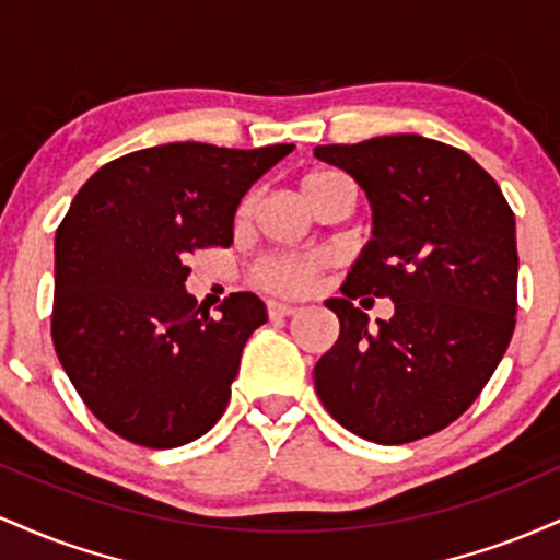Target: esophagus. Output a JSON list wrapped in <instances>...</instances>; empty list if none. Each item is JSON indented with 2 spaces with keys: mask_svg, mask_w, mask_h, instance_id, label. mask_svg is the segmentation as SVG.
Returning <instances> with one entry per match:
<instances>
[{
  "mask_svg": "<svg viewBox=\"0 0 560 560\" xmlns=\"http://www.w3.org/2000/svg\"><path fill=\"white\" fill-rule=\"evenodd\" d=\"M300 307L298 305H289V302H268V316L271 318H289L294 316Z\"/></svg>",
  "mask_w": 560,
  "mask_h": 560,
  "instance_id": "esophagus-1",
  "label": "esophagus"
}]
</instances>
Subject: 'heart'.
<instances>
[{
    "mask_svg": "<svg viewBox=\"0 0 560 560\" xmlns=\"http://www.w3.org/2000/svg\"><path fill=\"white\" fill-rule=\"evenodd\" d=\"M345 182L342 173L337 171H311L300 178V191L302 199L313 197L318 189H324L326 184ZM255 208V197L247 195L242 199L240 210H236V221H247L249 213ZM326 258L324 255H273V258H262L255 262V268L249 271L255 287L266 289L271 294H305L307 289L316 284L318 273L324 271Z\"/></svg>",
    "mask_w": 560,
    "mask_h": 560,
    "instance_id": "b5f03b06",
    "label": "heart"
}]
</instances>
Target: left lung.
Listing matches in <instances>:
<instances>
[{
    "mask_svg": "<svg viewBox=\"0 0 560 560\" xmlns=\"http://www.w3.org/2000/svg\"><path fill=\"white\" fill-rule=\"evenodd\" d=\"M374 210V240L326 300L339 339L313 369L324 408L378 445L436 434L471 408L516 329V221L494 178L464 150L395 133L316 147ZM396 302L368 329L351 300Z\"/></svg>",
    "mask_w": 560,
    "mask_h": 560,
    "instance_id": "8db88e82",
    "label": "left lung"
}]
</instances>
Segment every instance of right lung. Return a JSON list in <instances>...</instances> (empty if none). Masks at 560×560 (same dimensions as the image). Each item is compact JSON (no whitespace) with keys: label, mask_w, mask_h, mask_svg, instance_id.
<instances>
[{"label":"right lung","mask_w":560,"mask_h":560,"mask_svg":"<svg viewBox=\"0 0 560 560\" xmlns=\"http://www.w3.org/2000/svg\"><path fill=\"white\" fill-rule=\"evenodd\" d=\"M292 150L173 141L102 165L79 189L57 226L52 342L110 432L165 450L223 416L266 305L229 294L213 320L184 289L186 260L229 247L244 191Z\"/></svg>","instance_id":"right-lung-1"}]
</instances>
